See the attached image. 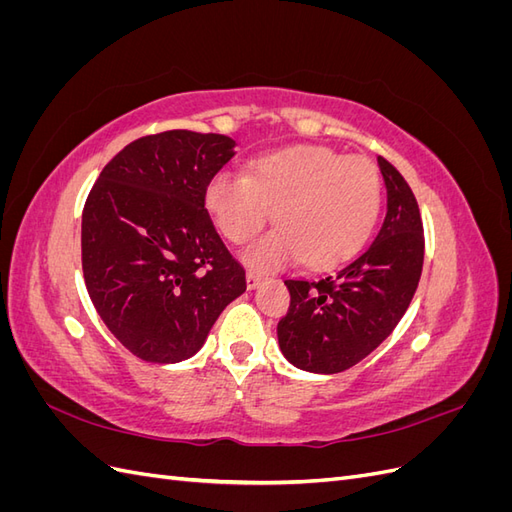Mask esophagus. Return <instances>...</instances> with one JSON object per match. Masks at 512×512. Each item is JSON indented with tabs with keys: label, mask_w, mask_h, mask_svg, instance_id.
I'll return each mask as SVG.
<instances>
[{
	"label": "esophagus",
	"mask_w": 512,
	"mask_h": 512,
	"mask_svg": "<svg viewBox=\"0 0 512 512\" xmlns=\"http://www.w3.org/2000/svg\"><path fill=\"white\" fill-rule=\"evenodd\" d=\"M262 282H265V275L258 271H247V288H258Z\"/></svg>",
	"instance_id": "obj_1"
}]
</instances>
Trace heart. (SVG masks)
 Wrapping results in <instances>:
<instances>
[{"instance_id": "b5f03b06", "label": "heart", "mask_w": 512, "mask_h": 512, "mask_svg": "<svg viewBox=\"0 0 512 512\" xmlns=\"http://www.w3.org/2000/svg\"><path fill=\"white\" fill-rule=\"evenodd\" d=\"M382 203L376 166L335 149L299 145L267 153L252 175L222 170L205 190L215 226L232 243L252 241L273 220L277 228L245 252L258 269L305 260L337 267L369 239Z\"/></svg>"}]
</instances>
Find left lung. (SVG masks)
Masks as SVG:
<instances>
[{"instance_id": "8db88e82", "label": "left lung", "mask_w": 512, "mask_h": 512, "mask_svg": "<svg viewBox=\"0 0 512 512\" xmlns=\"http://www.w3.org/2000/svg\"><path fill=\"white\" fill-rule=\"evenodd\" d=\"M386 218L363 254L320 280H286L288 314L277 324L286 359L314 374H337L393 333L414 297L425 258L418 203L408 181L382 156Z\"/></svg>"}]
</instances>
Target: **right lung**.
Returning a JSON list of instances; mask_svg holds the SVG:
<instances>
[{"label": "right lung", "instance_id": "right-lung-1", "mask_svg": "<svg viewBox=\"0 0 512 512\" xmlns=\"http://www.w3.org/2000/svg\"><path fill=\"white\" fill-rule=\"evenodd\" d=\"M235 156L224 134L168 130L108 162L83 207V277L119 342L149 363L200 350L245 269L205 207L207 183Z\"/></svg>", "mask_w": 512, "mask_h": 512}]
</instances>
